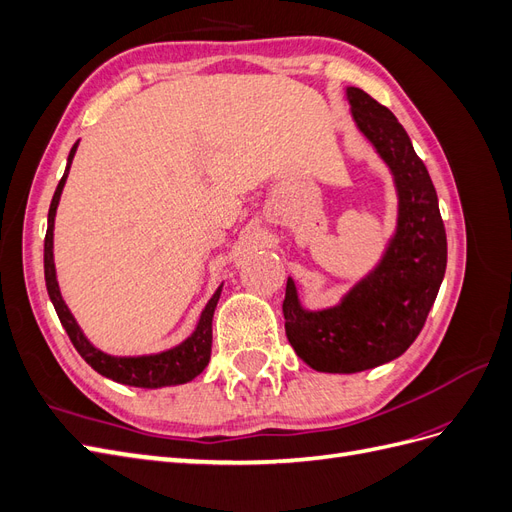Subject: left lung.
Segmentation results:
<instances>
[{
	"label": "left lung",
	"instance_id": "obj_1",
	"mask_svg": "<svg viewBox=\"0 0 512 512\" xmlns=\"http://www.w3.org/2000/svg\"><path fill=\"white\" fill-rule=\"evenodd\" d=\"M352 117L382 160L399 194L397 232L376 271L337 307L305 312L294 282L286 284L288 342L318 371L354 374L404 354L421 333L446 271V232L438 194L404 126L359 87H348Z\"/></svg>",
	"mask_w": 512,
	"mask_h": 512
}]
</instances>
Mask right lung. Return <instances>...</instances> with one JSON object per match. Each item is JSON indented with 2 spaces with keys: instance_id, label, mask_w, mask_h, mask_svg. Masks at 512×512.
Listing matches in <instances>:
<instances>
[{
  "instance_id": "add662e5",
  "label": "right lung",
  "mask_w": 512,
  "mask_h": 512,
  "mask_svg": "<svg viewBox=\"0 0 512 512\" xmlns=\"http://www.w3.org/2000/svg\"><path fill=\"white\" fill-rule=\"evenodd\" d=\"M76 147H79V141H76L74 147L70 149L66 173L57 183V190L53 194L51 207H49V226H46V237H44V280H46V290H49V297L55 305V312L59 316V322L64 324V329L70 337V342L74 344L76 352H79L83 359L98 371V374L106 378L121 384H130V386H143V389H160V386L190 382L207 367L211 359V342H213L211 322H213V312H215V305H218L222 288L215 290L207 307L203 309V316H200L196 331L185 339L183 344H179L177 348H170L166 352L149 354V356H111V354L100 352L98 348H94L87 342V337L83 335L79 324H76V320L72 318L64 299H61L57 277H55V262H53V226H55V211L59 205V196L68 179V170L76 153Z\"/></svg>"
}]
</instances>
